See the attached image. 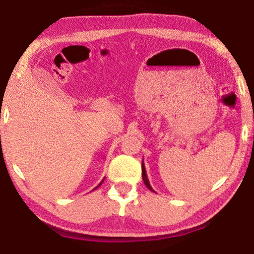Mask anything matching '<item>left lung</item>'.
Masks as SVG:
<instances>
[{
	"label": "left lung",
	"mask_w": 254,
	"mask_h": 254,
	"mask_svg": "<svg viewBox=\"0 0 254 254\" xmlns=\"http://www.w3.org/2000/svg\"><path fill=\"white\" fill-rule=\"evenodd\" d=\"M142 177H143V181H144V184L146 185V188L149 189V190H151L152 192H155L153 191V189L151 188V185H150V182H149V179H147V176H146V171H145V166H144V164L142 163Z\"/></svg>",
	"instance_id": "1"
}]
</instances>
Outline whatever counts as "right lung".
Returning a JSON list of instances; mask_svg holds the SVG:
<instances>
[{
	"instance_id": "1",
	"label": "right lung",
	"mask_w": 254,
	"mask_h": 254,
	"mask_svg": "<svg viewBox=\"0 0 254 254\" xmlns=\"http://www.w3.org/2000/svg\"><path fill=\"white\" fill-rule=\"evenodd\" d=\"M103 181H104V179H103ZM103 181L101 182V184H102V183H103ZM101 184H99V185H101ZM99 185H98V186H99ZM98 186H97V188H98ZM97 188H95V189H97ZM95 189H94V190H95Z\"/></svg>"
}]
</instances>
